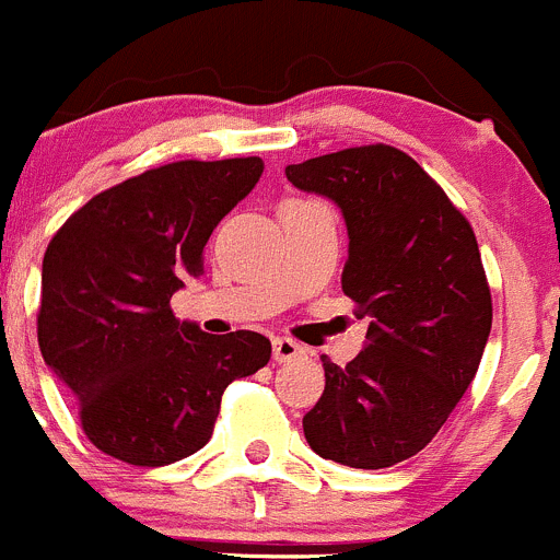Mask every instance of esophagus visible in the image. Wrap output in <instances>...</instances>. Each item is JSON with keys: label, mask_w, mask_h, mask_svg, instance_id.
Segmentation results:
<instances>
[{"label": "esophagus", "mask_w": 560, "mask_h": 560, "mask_svg": "<svg viewBox=\"0 0 560 560\" xmlns=\"http://www.w3.org/2000/svg\"><path fill=\"white\" fill-rule=\"evenodd\" d=\"M271 349H275V363H291V360H300L305 354V346L291 338H275Z\"/></svg>", "instance_id": "1"}]
</instances>
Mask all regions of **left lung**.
<instances>
[{"mask_svg":"<svg viewBox=\"0 0 560 560\" xmlns=\"http://www.w3.org/2000/svg\"><path fill=\"white\" fill-rule=\"evenodd\" d=\"M285 175L343 214L340 285L371 318L349 365L322 357L327 385L302 418L305 440L338 465L393 467L431 443L481 363L492 294L476 233L443 186L382 142L289 164Z\"/></svg>","mask_w":560,"mask_h":560,"instance_id":"left-lung-1","label":"left lung"}]
</instances>
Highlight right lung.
Listing matches in <instances>:
<instances>
[{
  "label": "right lung",
  "instance_id": "right-lung-1",
  "mask_svg": "<svg viewBox=\"0 0 560 560\" xmlns=\"http://www.w3.org/2000/svg\"><path fill=\"white\" fill-rule=\"evenodd\" d=\"M260 173L258 156L145 170L73 211L46 247L37 343L106 456L137 467L191 456L225 387L269 363L264 335H209L170 307Z\"/></svg>",
  "mask_w": 560,
  "mask_h": 560
}]
</instances>
